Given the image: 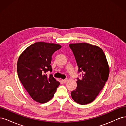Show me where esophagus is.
Listing matches in <instances>:
<instances>
[{"label": "esophagus", "mask_w": 126, "mask_h": 126, "mask_svg": "<svg viewBox=\"0 0 126 126\" xmlns=\"http://www.w3.org/2000/svg\"><path fill=\"white\" fill-rule=\"evenodd\" d=\"M68 79H63V80H62V81H63V82H64V83L67 82L68 81Z\"/></svg>", "instance_id": "obj_1"}]
</instances>
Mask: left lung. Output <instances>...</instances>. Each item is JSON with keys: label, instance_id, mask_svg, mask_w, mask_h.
Returning a JSON list of instances; mask_svg holds the SVG:
<instances>
[{"label": "left lung", "instance_id": "left-lung-1", "mask_svg": "<svg viewBox=\"0 0 126 126\" xmlns=\"http://www.w3.org/2000/svg\"><path fill=\"white\" fill-rule=\"evenodd\" d=\"M78 67L82 71L81 79H77V87L71 96L79 104L93 102L104 88L109 74V67L102 49L97 46L81 43L70 44Z\"/></svg>", "mask_w": 126, "mask_h": 126}]
</instances>
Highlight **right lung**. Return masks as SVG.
<instances>
[{
    "instance_id": "add662e5",
    "label": "right lung",
    "mask_w": 126,
    "mask_h": 126,
    "mask_svg": "<svg viewBox=\"0 0 126 126\" xmlns=\"http://www.w3.org/2000/svg\"><path fill=\"white\" fill-rule=\"evenodd\" d=\"M62 47L59 44L37 42L27 48L18 59V77L32 99L44 104L54 97L60 82L51 75V56Z\"/></svg>"
}]
</instances>
